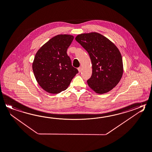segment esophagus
Wrapping results in <instances>:
<instances>
[{
    "label": "esophagus",
    "instance_id": "obj_1",
    "mask_svg": "<svg viewBox=\"0 0 152 152\" xmlns=\"http://www.w3.org/2000/svg\"><path fill=\"white\" fill-rule=\"evenodd\" d=\"M78 70L79 71V72H81V71H82V68L81 67L78 68Z\"/></svg>",
    "mask_w": 152,
    "mask_h": 152
}]
</instances>
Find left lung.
<instances>
[{"label":"left lung","mask_w":152,"mask_h":152,"mask_svg":"<svg viewBox=\"0 0 152 152\" xmlns=\"http://www.w3.org/2000/svg\"><path fill=\"white\" fill-rule=\"evenodd\" d=\"M75 39L88 53L91 61L93 72L87 81L89 87L97 94L108 93L118 83L123 74L120 51L99 33L78 34Z\"/></svg>","instance_id":"8db88e82"}]
</instances>
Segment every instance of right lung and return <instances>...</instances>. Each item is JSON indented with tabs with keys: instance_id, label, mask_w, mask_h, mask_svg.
Here are the masks:
<instances>
[{
	"instance_id": "add662e5",
	"label": "right lung",
	"mask_w": 152,
	"mask_h": 152,
	"mask_svg": "<svg viewBox=\"0 0 152 152\" xmlns=\"http://www.w3.org/2000/svg\"><path fill=\"white\" fill-rule=\"evenodd\" d=\"M74 38L70 34L57 35L44 44L34 56L32 63L34 77L48 93L58 94L66 90L78 72L66 53Z\"/></svg>"
}]
</instances>
